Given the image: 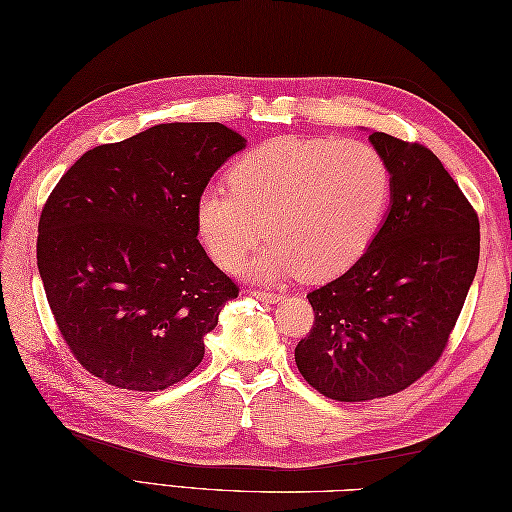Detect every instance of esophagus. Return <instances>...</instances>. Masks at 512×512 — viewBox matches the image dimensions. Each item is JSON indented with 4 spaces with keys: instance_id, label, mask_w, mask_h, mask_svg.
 <instances>
[{
    "instance_id": "1",
    "label": "esophagus",
    "mask_w": 512,
    "mask_h": 512,
    "mask_svg": "<svg viewBox=\"0 0 512 512\" xmlns=\"http://www.w3.org/2000/svg\"><path fill=\"white\" fill-rule=\"evenodd\" d=\"M253 297L266 303H277L281 299L279 292H273V290H253Z\"/></svg>"
}]
</instances>
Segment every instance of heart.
<instances>
[{
  "label": "heart",
  "instance_id": "heart-1",
  "mask_svg": "<svg viewBox=\"0 0 512 512\" xmlns=\"http://www.w3.org/2000/svg\"><path fill=\"white\" fill-rule=\"evenodd\" d=\"M228 184L206 187L195 202V224L215 262L237 268L266 231L273 242L248 264V275L321 281L343 275L374 244L394 176L367 143L288 136L250 149Z\"/></svg>",
  "mask_w": 512,
  "mask_h": 512
}]
</instances>
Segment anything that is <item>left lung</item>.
Returning a JSON list of instances; mask_svg holds the SVG:
<instances>
[{
	"label": "left lung",
	"mask_w": 512,
	"mask_h": 512,
	"mask_svg": "<svg viewBox=\"0 0 512 512\" xmlns=\"http://www.w3.org/2000/svg\"><path fill=\"white\" fill-rule=\"evenodd\" d=\"M394 176L385 222L358 262L308 295L314 325L295 347L323 396L398 394L447 347L480 262V220L431 149L369 134Z\"/></svg>",
	"instance_id": "1"
}]
</instances>
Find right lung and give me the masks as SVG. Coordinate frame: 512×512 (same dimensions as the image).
Segmentation results:
<instances>
[{
    "label": "right lung",
    "mask_w": 512,
    "mask_h": 512,
    "mask_svg": "<svg viewBox=\"0 0 512 512\" xmlns=\"http://www.w3.org/2000/svg\"><path fill=\"white\" fill-rule=\"evenodd\" d=\"M246 138L165 123L74 162L43 206L37 266L74 358L107 385L160 391L202 363L239 288L198 242L195 202Z\"/></svg>",
    "instance_id": "obj_1"
}]
</instances>
